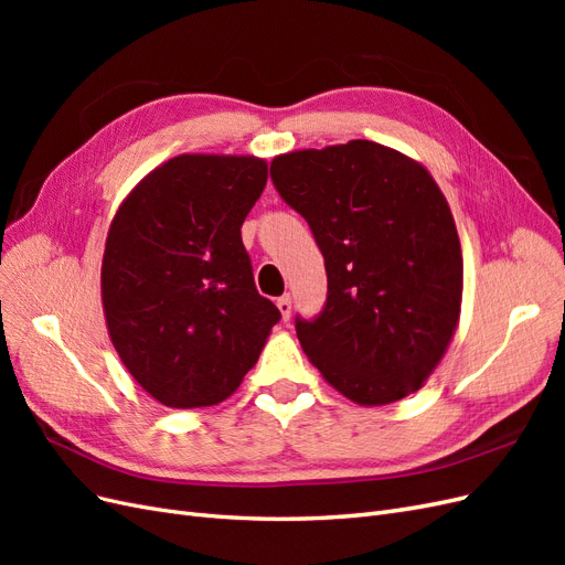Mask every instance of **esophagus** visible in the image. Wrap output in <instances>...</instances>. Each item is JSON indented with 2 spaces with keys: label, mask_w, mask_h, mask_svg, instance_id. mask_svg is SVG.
<instances>
[{
  "label": "esophagus",
  "mask_w": 565,
  "mask_h": 565,
  "mask_svg": "<svg viewBox=\"0 0 565 565\" xmlns=\"http://www.w3.org/2000/svg\"><path fill=\"white\" fill-rule=\"evenodd\" d=\"M278 309H280V313H282V320H289V316H292V297L282 295V297L278 299Z\"/></svg>",
  "instance_id": "1"
}]
</instances>
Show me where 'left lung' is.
I'll use <instances>...</instances> for the list:
<instances>
[{
	"label": "left lung",
	"mask_w": 565,
	"mask_h": 565,
	"mask_svg": "<svg viewBox=\"0 0 565 565\" xmlns=\"http://www.w3.org/2000/svg\"><path fill=\"white\" fill-rule=\"evenodd\" d=\"M270 179L306 218L328 273L320 313L295 318L303 353L353 403L417 391L461 303V247L436 181L372 141L287 152Z\"/></svg>",
	"instance_id": "left-lung-1"
}]
</instances>
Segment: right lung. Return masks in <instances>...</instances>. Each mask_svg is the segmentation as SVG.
Wrapping results in <instances>:
<instances>
[{
  "instance_id": "right-lung-1",
  "label": "right lung",
  "mask_w": 565,
  "mask_h": 565,
  "mask_svg": "<svg viewBox=\"0 0 565 565\" xmlns=\"http://www.w3.org/2000/svg\"><path fill=\"white\" fill-rule=\"evenodd\" d=\"M266 179L256 158L179 156L113 218L100 268L108 332L131 377L167 407L228 398L280 320L256 292L241 233Z\"/></svg>"
}]
</instances>
